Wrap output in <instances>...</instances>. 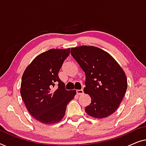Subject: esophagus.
Segmentation results:
<instances>
[{
    "label": "esophagus",
    "mask_w": 146,
    "mask_h": 146,
    "mask_svg": "<svg viewBox=\"0 0 146 146\" xmlns=\"http://www.w3.org/2000/svg\"><path fill=\"white\" fill-rule=\"evenodd\" d=\"M84 93L83 90V89H80V90H77V94L78 95H81Z\"/></svg>",
    "instance_id": "34e87169"
}]
</instances>
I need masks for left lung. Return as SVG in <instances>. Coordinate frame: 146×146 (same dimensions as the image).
Here are the masks:
<instances>
[{"instance_id": "obj_1", "label": "left lung", "mask_w": 146, "mask_h": 146, "mask_svg": "<svg viewBox=\"0 0 146 146\" xmlns=\"http://www.w3.org/2000/svg\"><path fill=\"white\" fill-rule=\"evenodd\" d=\"M75 60L85 73L83 91L91 98L85 112L96 118H106L117 110L126 94L127 78L109 53L94 46L71 49Z\"/></svg>"}]
</instances>
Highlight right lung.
Instances as JSON below:
<instances>
[{
  "mask_svg": "<svg viewBox=\"0 0 146 146\" xmlns=\"http://www.w3.org/2000/svg\"><path fill=\"white\" fill-rule=\"evenodd\" d=\"M70 48L52 49L38 55L26 67L20 94L28 112L46 124L57 123L65 116L67 104L76 91H67L58 76ZM57 85L56 88L54 86Z\"/></svg>",
  "mask_w": 146,
  "mask_h": 146,
  "instance_id": "obj_1",
  "label": "right lung"
}]
</instances>
